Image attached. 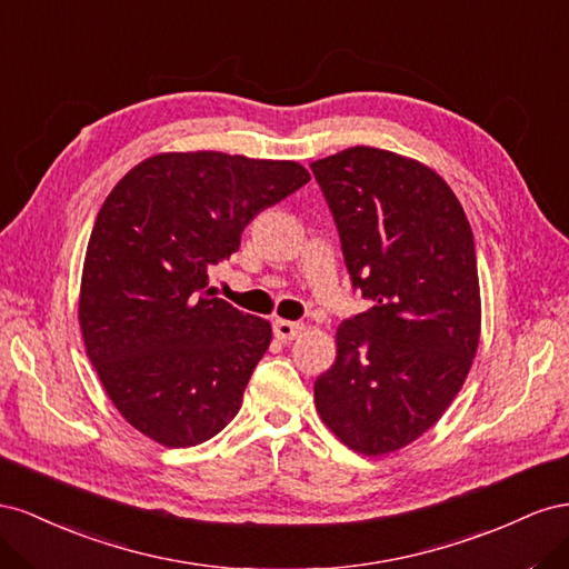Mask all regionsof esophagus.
Instances as JSON below:
<instances>
[{"label": "esophagus", "instance_id": "34e87169", "mask_svg": "<svg viewBox=\"0 0 569 569\" xmlns=\"http://www.w3.org/2000/svg\"><path fill=\"white\" fill-rule=\"evenodd\" d=\"M305 331V327L300 321H288V319H276L273 321V336L288 343V340H296L300 338Z\"/></svg>", "mask_w": 569, "mask_h": 569}]
</instances>
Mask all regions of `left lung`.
<instances>
[{"mask_svg": "<svg viewBox=\"0 0 569 569\" xmlns=\"http://www.w3.org/2000/svg\"><path fill=\"white\" fill-rule=\"evenodd\" d=\"M352 290L371 302L338 327V357L315 381L340 441L383 456L431 429L479 346L475 236L456 192L415 159L350 148L310 164Z\"/></svg>", "mask_w": 569, "mask_h": 569, "instance_id": "1", "label": "left lung"}]
</instances>
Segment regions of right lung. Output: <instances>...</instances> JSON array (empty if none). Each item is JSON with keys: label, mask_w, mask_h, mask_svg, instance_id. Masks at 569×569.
<instances>
[{"label": "right lung", "mask_w": 569, "mask_h": 569, "mask_svg": "<svg viewBox=\"0 0 569 569\" xmlns=\"http://www.w3.org/2000/svg\"><path fill=\"white\" fill-rule=\"evenodd\" d=\"M307 181L298 161L171 152L109 192L86 252L80 331L111 402L157 443L198 446L238 415L271 327L214 298L209 269Z\"/></svg>", "instance_id": "right-lung-1"}]
</instances>
